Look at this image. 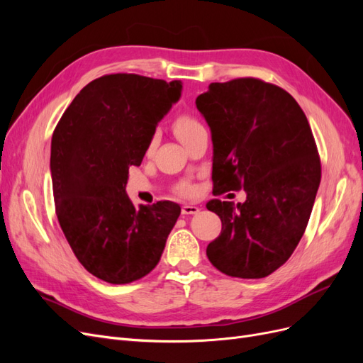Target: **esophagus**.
<instances>
[{"label":"esophagus","mask_w":363,"mask_h":363,"mask_svg":"<svg viewBox=\"0 0 363 363\" xmlns=\"http://www.w3.org/2000/svg\"><path fill=\"white\" fill-rule=\"evenodd\" d=\"M199 212H200V207L195 206V204H183V207H182L183 215H195Z\"/></svg>","instance_id":"34e87169"}]
</instances>
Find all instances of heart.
<instances>
[{
  "instance_id": "obj_1",
  "label": "heart",
  "mask_w": 363,
  "mask_h": 363,
  "mask_svg": "<svg viewBox=\"0 0 363 363\" xmlns=\"http://www.w3.org/2000/svg\"><path fill=\"white\" fill-rule=\"evenodd\" d=\"M172 128H174V133L177 135V138L183 142L188 140L195 131H199L200 128H203L201 123L199 119H196L194 115L188 113V112H180L174 116L172 121ZM157 145V133H152L150 140H148V145H147V152H151L152 150L156 148ZM180 194L183 195H188L191 192V188L186 183H183L180 188H179Z\"/></svg>"
}]
</instances>
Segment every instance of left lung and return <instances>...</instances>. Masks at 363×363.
<instances>
[{"label": "left lung", "mask_w": 363, "mask_h": 363, "mask_svg": "<svg viewBox=\"0 0 363 363\" xmlns=\"http://www.w3.org/2000/svg\"><path fill=\"white\" fill-rule=\"evenodd\" d=\"M195 104L212 131L213 191L247 192L206 204L223 223L206 255L227 276L267 277L298 245L320 188L309 121L291 94L252 77L212 83Z\"/></svg>", "instance_id": "8db88e82"}]
</instances>
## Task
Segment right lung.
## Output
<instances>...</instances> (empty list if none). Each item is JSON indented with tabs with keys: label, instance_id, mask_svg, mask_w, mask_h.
I'll return each mask as SVG.
<instances>
[{
	"label": "right lung",
	"instance_id": "right-lung-1",
	"mask_svg": "<svg viewBox=\"0 0 363 363\" xmlns=\"http://www.w3.org/2000/svg\"><path fill=\"white\" fill-rule=\"evenodd\" d=\"M182 95V82L111 74L86 84L51 139L56 215L75 257L103 281L125 284L155 269L180 206L135 207L125 194L159 121Z\"/></svg>",
	"mask_w": 363,
	"mask_h": 363
}]
</instances>
